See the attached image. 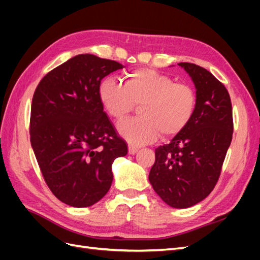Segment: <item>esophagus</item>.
Wrapping results in <instances>:
<instances>
[{
  "label": "esophagus",
  "instance_id": "1",
  "mask_svg": "<svg viewBox=\"0 0 260 260\" xmlns=\"http://www.w3.org/2000/svg\"><path fill=\"white\" fill-rule=\"evenodd\" d=\"M138 151H139V147L133 146V145H129V154L135 155Z\"/></svg>",
  "mask_w": 260,
  "mask_h": 260
}]
</instances>
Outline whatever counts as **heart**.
Returning <instances> with one entry per match:
<instances>
[{
	"label": "heart",
	"mask_w": 260,
	"mask_h": 260,
	"mask_svg": "<svg viewBox=\"0 0 260 260\" xmlns=\"http://www.w3.org/2000/svg\"><path fill=\"white\" fill-rule=\"evenodd\" d=\"M102 105L114 119L120 120L139 104V117L118 123V132L133 145L154 142L161 136L178 135L190 123L196 108L191 85L171 77L142 68L122 81L106 78L99 89Z\"/></svg>",
	"instance_id": "b5f03b06"
}]
</instances>
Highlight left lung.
Here are the masks:
<instances>
[{
    "label": "left lung",
    "mask_w": 260,
    "mask_h": 260,
    "mask_svg": "<svg viewBox=\"0 0 260 260\" xmlns=\"http://www.w3.org/2000/svg\"><path fill=\"white\" fill-rule=\"evenodd\" d=\"M178 65L195 85V113L169 144L155 149L148 180L167 205L187 208L214 190L232 141L233 118L229 92L215 76L191 62Z\"/></svg>",
    "instance_id": "obj_1"
}]
</instances>
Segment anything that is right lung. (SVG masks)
I'll return each mask as SVG.
<instances>
[{
  "label": "right lung",
  "mask_w": 260,
  "mask_h": 260,
  "mask_svg": "<svg viewBox=\"0 0 260 260\" xmlns=\"http://www.w3.org/2000/svg\"><path fill=\"white\" fill-rule=\"evenodd\" d=\"M122 65L80 54L46 74L31 104L30 142L52 193L73 207L106 195L112 165L128 147L117 136L99 95L102 79Z\"/></svg>",
  "instance_id": "add662e5"
}]
</instances>
